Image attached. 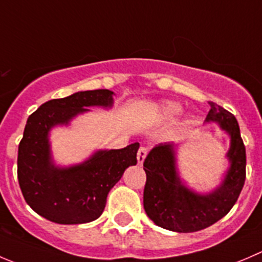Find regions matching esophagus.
Instances as JSON below:
<instances>
[{
    "label": "esophagus",
    "mask_w": 262,
    "mask_h": 262,
    "mask_svg": "<svg viewBox=\"0 0 262 262\" xmlns=\"http://www.w3.org/2000/svg\"><path fill=\"white\" fill-rule=\"evenodd\" d=\"M146 156H147V148L146 147H139V149H138V154H137V160H138V164L139 165H142L143 164V161H144V159H146Z\"/></svg>",
    "instance_id": "esophagus-1"
}]
</instances>
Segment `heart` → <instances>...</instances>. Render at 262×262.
Segmentation results:
<instances>
[{
    "instance_id": "b5f03b06",
    "label": "heart",
    "mask_w": 262,
    "mask_h": 262,
    "mask_svg": "<svg viewBox=\"0 0 262 262\" xmlns=\"http://www.w3.org/2000/svg\"><path fill=\"white\" fill-rule=\"evenodd\" d=\"M182 110L183 107L180 103L172 102V101H165V102H162L161 105H160L159 114L164 119H171L179 115V114L182 113Z\"/></svg>"
}]
</instances>
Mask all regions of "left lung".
<instances>
[{
    "instance_id": "obj_1",
    "label": "left lung",
    "mask_w": 262,
    "mask_h": 262,
    "mask_svg": "<svg viewBox=\"0 0 262 262\" xmlns=\"http://www.w3.org/2000/svg\"><path fill=\"white\" fill-rule=\"evenodd\" d=\"M209 103L211 110L205 123H216L230 138L225 156L229 167L217 187L206 193L187 187L179 175L172 142L157 144L143 162L144 211L155 224L171 232H197L219 222L234 206L245 184L246 148L237 119L222 106Z\"/></svg>"
}]
</instances>
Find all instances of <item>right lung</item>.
<instances>
[{"instance_id": "add662e5", "label": "right lung", "mask_w": 262, "mask_h": 262, "mask_svg": "<svg viewBox=\"0 0 262 262\" xmlns=\"http://www.w3.org/2000/svg\"><path fill=\"white\" fill-rule=\"evenodd\" d=\"M108 90L82 91L51 100L28 118L17 152V179L27 204L50 222L84 224L98 219L111 188L126 167L137 164L139 143L120 149H98L85 161L70 166L56 165L50 133L55 126H68L88 107L111 108Z\"/></svg>"}]
</instances>
